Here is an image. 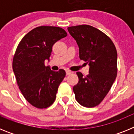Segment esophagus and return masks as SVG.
Here are the masks:
<instances>
[{
  "label": "esophagus",
  "instance_id": "obj_1",
  "mask_svg": "<svg viewBox=\"0 0 134 134\" xmlns=\"http://www.w3.org/2000/svg\"><path fill=\"white\" fill-rule=\"evenodd\" d=\"M66 75H69V74H70L71 73H72V72L70 70H66Z\"/></svg>",
  "mask_w": 134,
  "mask_h": 134
}]
</instances>
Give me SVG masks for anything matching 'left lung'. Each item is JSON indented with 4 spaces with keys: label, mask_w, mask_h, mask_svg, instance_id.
<instances>
[{
    "label": "left lung",
    "mask_w": 134,
    "mask_h": 134,
    "mask_svg": "<svg viewBox=\"0 0 134 134\" xmlns=\"http://www.w3.org/2000/svg\"><path fill=\"white\" fill-rule=\"evenodd\" d=\"M79 48V58L89 66V74L78 72L79 82L73 87L75 98L86 107L99 105L109 91L117 76L118 53L107 35L91 25L68 27Z\"/></svg>",
    "instance_id": "1"
}]
</instances>
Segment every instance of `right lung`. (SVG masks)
I'll use <instances>...</instances> for the list:
<instances>
[{
  "label": "right lung",
  "mask_w": 134,
  "mask_h": 134,
  "mask_svg": "<svg viewBox=\"0 0 134 134\" xmlns=\"http://www.w3.org/2000/svg\"><path fill=\"white\" fill-rule=\"evenodd\" d=\"M67 36L58 27L40 26L26 34L19 43L13 60V70L17 85L26 100L39 109L49 107L55 100L58 88L66 76L46 66L54 43Z\"/></svg>",
  "instance_id": "1"
}]
</instances>
